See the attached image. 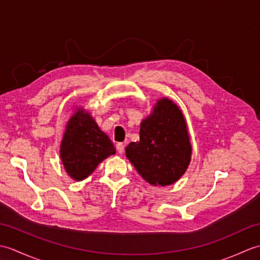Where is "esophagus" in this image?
<instances>
[{"instance_id":"esophagus-1","label":"esophagus","mask_w":260,"mask_h":260,"mask_svg":"<svg viewBox=\"0 0 260 260\" xmlns=\"http://www.w3.org/2000/svg\"><path fill=\"white\" fill-rule=\"evenodd\" d=\"M116 148H117V151L119 154H123L124 151H125V145L123 144V143H118L117 145H116Z\"/></svg>"}]
</instances>
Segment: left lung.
Listing matches in <instances>:
<instances>
[{"label":"left lung","mask_w":260,"mask_h":260,"mask_svg":"<svg viewBox=\"0 0 260 260\" xmlns=\"http://www.w3.org/2000/svg\"><path fill=\"white\" fill-rule=\"evenodd\" d=\"M192 146L180 108L168 98L157 101L153 113L143 119L140 141L126 147V156L148 183L170 185L184 174Z\"/></svg>","instance_id":"left-lung-1"}]
</instances>
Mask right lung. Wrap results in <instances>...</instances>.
Instances as JSON below:
<instances>
[{"mask_svg": "<svg viewBox=\"0 0 260 260\" xmlns=\"http://www.w3.org/2000/svg\"><path fill=\"white\" fill-rule=\"evenodd\" d=\"M115 152L112 141L89 113L79 108L71 116L60 146V157L70 178L76 181L88 178L99 163Z\"/></svg>", "mask_w": 260, "mask_h": 260, "instance_id": "obj_1", "label": "right lung"}]
</instances>
